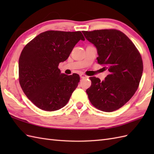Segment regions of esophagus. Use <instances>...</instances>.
<instances>
[{
    "label": "esophagus",
    "mask_w": 154,
    "mask_h": 154,
    "mask_svg": "<svg viewBox=\"0 0 154 154\" xmlns=\"http://www.w3.org/2000/svg\"><path fill=\"white\" fill-rule=\"evenodd\" d=\"M80 77H81V78H82V79H85V78H87L88 77L87 76V75H85V74L81 73V74H80Z\"/></svg>",
    "instance_id": "esophagus-1"
}]
</instances>
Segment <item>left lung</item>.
I'll return each instance as SVG.
<instances>
[{
  "label": "left lung",
  "instance_id": "1",
  "mask_svg": "<svg viewBox=\"0 0 154 154\" xmlns=\"http://www.w3.org/2000/svg\"><path fill=\"white\" fill-rule=\"evenodd\" d=\"M97 48L98 63L109 71L104 81L90 77L86 92L97 109L112 112L124 105L136 93L143 73L141 55L132 41L117 30L83 31Z\"/></svg>",
  "mask_w": 154,
  "mask_h": 154
}]
</instances>
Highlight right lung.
<instances>
[{
    "instance_id": "right-lung-1",
    "label": "right lung",
    "mask_w": 154,
    "mask_h": 154,
    "mask_svg": "<svg viewBox=\"0 0 154 154\" xmlns=\"http://www.w3.org/2000/svg\"><path fill=\"white\" fill-rule=\"evenodd\" d=\"M80 31H46L26 45L18 61L19 82L24 94L39 109L54 111L66 105L80 81L79 75L61 73L59 63L69 56Z\"/></svg>"
}]
</instances>
